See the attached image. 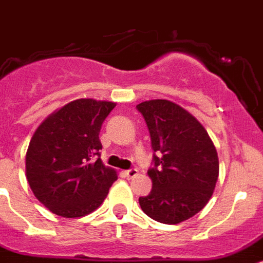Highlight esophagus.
<instances>
[{
    "label": "esophagus",
    "instance_id": "obj_1",
    "mask_svg": "<svg viewBox=\"0 0 263 263\" xmlns=\"http://www.w3.org/2000/svg\"><path fill=\"white\" fill-rule=\"evenodd\" d=\"M138 170L136 168H129V170H127V171H124V174H125V176H127L128 179H132V178H135L136 175H138Z\"/></svg>",
    "mask_w": 263,
    "mask_h": 263
}]
</instances>
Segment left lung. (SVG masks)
I'll return each instance as SVG.
<instances>
[{"instance_id":"1","label":"left lung","mask_w":263,"mask_h":263,"mask_svg":"<svg viewBox=\"0 0 263 263\" xmlns=\"http://www.w3.org/2000/svg\"><path fill=\"white\" fill-rule=\"evenodd\" d=\"M136 108L154 149L147 171L152 190L139 198V204L160 223H180L199 213L213 195L219 174L217 149L199 121L173 101L149 100Z\"/></svg>"}]
</instances>
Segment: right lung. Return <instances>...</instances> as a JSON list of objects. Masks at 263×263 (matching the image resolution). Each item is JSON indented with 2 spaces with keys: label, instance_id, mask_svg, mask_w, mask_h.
Listing matches in <instances>:
<instances>
[{
  "label": "right lung",
  "instance_id": "right-lung-1",
  "mask_svg": "<svg viewBox=\"0 0 263 263\" xmlns=\"http://www.w3.org/2000/svg\"><path fill=\"white\" fill-rule=\"evenodd\" d=\"M116 107L80 99L41 123L26 152V179L46 209L65 218L84 217L104 202L116 171L100 159L101 125Z\"/></svg>",
  "mask_w": 263,
  "mask_h": 263
}]
</instances>
